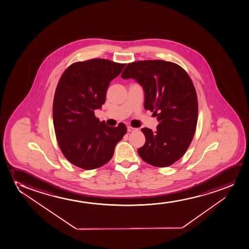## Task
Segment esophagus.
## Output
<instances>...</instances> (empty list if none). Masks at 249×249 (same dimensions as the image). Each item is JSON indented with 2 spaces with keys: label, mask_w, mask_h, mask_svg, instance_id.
Listing matches in <instances>:
<instances>
[{
  "label": "esophagus",
  "mask_w": 249,
  "mask_h": 249,
  "mask_svg": "<svg viewBox=\"0 0 249 249\" xmlns=\"http://www.w3.org/2000/svg\"><path fill=\"white\" fill-rule=\"evenodd\" d=\"M127 131L128 132H136V131H138V129L137 128H135V127H133V126H127Z\"/></svg>",
  "instance_id": "1"
}]
</instances>
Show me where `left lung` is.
Segmentation results:
<instances>
[{"label": "left lung", "mask_w": 249, "mask_h": 249, "mask_svg": "<svg viewBox=\"0 0 249 249\" xmlns=\"http://www.w3.org/2000/svg\"><path fill=\"white\" fill-rule=\"evenodd\" d=\"M122 78H133L144 90V108L158 120L157 130L143 127L139 156L149 165L167 167L184 155L197 123L196 89L187 71L174 62L146 60L126 65Z\"/></svg>", "instance_id": "obj_1"}]
</instances>
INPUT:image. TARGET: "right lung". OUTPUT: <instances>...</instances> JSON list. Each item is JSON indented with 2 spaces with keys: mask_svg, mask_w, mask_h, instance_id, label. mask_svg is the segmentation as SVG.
Masks as SVG:
<instances>
[{
  "mask_svg": "<svg viewBox=\"0 0 249 249\" xmlns=\"http://www.w3.org/2000/svg\"><path fill=\"white\" fill-rule=\"evenodd\" d=\"M125 65L99 58L74 62L59 80L53 100L55 137L66 159L79 168L94 170L107 164L126 133L124 123L107 126L94 115L106 102L110 81Z\"/></svg>",
  "mask_w": 249,
  "mask_h": 249,
  "instance_id": "right-lung-1",
  "label": "right lung"
}]
</instances>
